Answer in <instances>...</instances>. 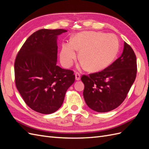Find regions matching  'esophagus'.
Listing matches in <instances>:
<instances>
[{
	"label": "esophagus",
	"instance_id": "34e87169",
	"mask_svg": "<svg viewBox=\"0 0 149 149\" xmlns=\"http://www.w3.org/2000/svg\"><path fill=\"white\" fill-rule=\"evenodd\" d=\"M75 78H76V80L79 81L81 79V74L79 73H76L75 74Z\"/></svg>",
	"mask_w": 149,
	"mask_h": 149
}]
</instances>
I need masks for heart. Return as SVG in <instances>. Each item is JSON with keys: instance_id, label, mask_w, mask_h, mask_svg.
<instances>
[{"instance_id": "1", "label": "heart", "mask_w": 149, "mask_h": 149, "mask_svg": "<svg viewBox=\"0 0 149 149\" xmlns=\"http://www.w3.org/2000/svg\"><path fill=\"white\" fill-rule=\"evenodd\" d=\"M119 48V40L113 34L96 31H83L75 35L71 43L62 45L60 60L65 67H70L79 52L82 65L89 71L104 69L114 60Z\"/></svg>"}]
</instances>
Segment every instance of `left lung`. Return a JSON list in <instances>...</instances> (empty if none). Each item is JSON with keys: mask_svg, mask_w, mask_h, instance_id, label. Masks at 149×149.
I'll return each instance as SVG.
<instances>
[{"mask_svg": "<svg viewBox=\"0 0 149 149\" xmlns=\"http://www.w3.org/2000/svg\"><path fill=\"white\" fill-rule=\"evenodd\" d=\"M136 56L124 42L121 56L106 68L89 75L83 74V96L86 104L94 111L106 112L119 106L136 78Z\"/></svg>", "mask_w": 149, "mask_h": 149, "instance_id": "1", "label": "left lung"}]
</instances>
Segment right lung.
Returning a JSON list of instances; mask_svg holds the SVG:
<instances>
[{
	"label": "right lung",
	"mask_w": 149,
	"mask_h": 149,
	"mask_svg": "<svg viewBox=\"0 0 149 149\" xmlns=\"http://www.w3.org/2000/svg\"><path fill=\"white\" fill-rule=\"evenodd\" d=\"M67 30L41 29L20 49L14 63L15 82L31 109L44 114L56 111L75 80L74 71L57 66V36Z\"/></svg>",
	"instance_id": "1"
}]
</instances>
